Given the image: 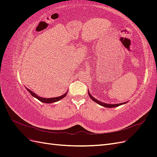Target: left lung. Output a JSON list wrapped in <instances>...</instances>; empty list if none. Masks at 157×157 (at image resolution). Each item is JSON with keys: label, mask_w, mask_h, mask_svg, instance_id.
Masks as SVG:
<instances>
[{"label": "left lung", "mask_w": 157, "mask_h": 157, "mask_svg": "<svg viewBox=\"0 0 157 157\" xmlns=\"http://www.w3.org/2000/svg\"><path fill=\"white\" fill-rule=\"evenodd\" d=\"M88 95H89V96L90 97V98H91L94 101L97 103L98 104H99V105H100L103 106V107H109V108L115 107L119 106V105H122V104L126 103H118V104H107V103H103V102H101V101H99L97 100V99H96V98H94L93 96H92V95H90L89 92H88Z\"/></svg>", "instance_id": "1"}]
</instances>
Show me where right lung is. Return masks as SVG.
Segmentation results:
<instances>
[{
  "label": "right lung",
  "mask_w": 157,
  "mask_h": 157,
  "mask_svg": "<svg viewBox=\"0 0 157 157\" xmlns=\"http://www.w3.org/2000/svg\"><path fill=\"white\" fill-rule=\"evenodd\" d=\"M27 90H28V92H29V93L31 94V96L37 98L39 101L43 102V103H54V102H56V101H58L60 100V99H63L64 97H65L66 95H67V92H66L65 94L62 95V96H61L59 97L52 98H40L39 96H38L36 94H35L34 92H33L32 91H31L30 90L27 89Z\"/></svg>",
  "instance_id": "right-lung-1"
}]
</instances>
